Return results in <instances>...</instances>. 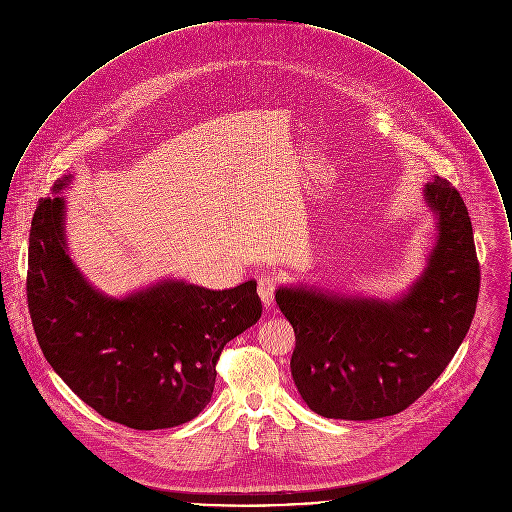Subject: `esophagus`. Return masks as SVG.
<instances>
[{
    "label": "esophagus",
    "mask_w": 512,
    "mask_h": 512,
    "mask_svg": "<svg viewBox=\"0 0 512 512\" xmlns=\"http://www.w3.org/2000/svg\"><path fill=\"white\" fill-rule=\"evenodd\" d=\"M278 282L280 280L274 274H262L258 278V293H260L264 307H270L274 303V293L278 290Z\"/></svg>",
    "instance_id": "34e87169"
}]
</instances>
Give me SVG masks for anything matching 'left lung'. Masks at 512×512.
Masks as SVG:
<instances>
[{"mask_svg":"<svg viewBox=\"0 0 512 512\" xmlns=\"http://www.w3.org/2000/svg\"><path fill=\"white\" fill-rule=\"evenodd\" d=\"M438 213V244L424 276L396 303L282 288L276 301L292 323V376L319 416L374 420L414 404L449 365L477 307L481 270L459 191L426 185Z\"/></svg>","mask_w":512,"mask_h":512,"instance_id":"obj_1","label":"left lung"}]
</instances>
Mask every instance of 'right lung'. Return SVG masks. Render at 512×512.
Returning a JSON list of instances; mask_svg holds the SVG:
<instances>
[{
    "mask_svg": "<svg viewBox=\"0 0 512 512\" xmlns=\"http://www.w3.org/2000/svg\"><path fill=\"white\" fill-rule=\"evenodd\" d=\"M27 303L49 365L100 416L134 430L199 416L224 345L262 315L254 280L222 292L163 282L126 299L92 290L65 252L61 197L41 199L31 220Z\"/></svg>",
    "mask_w": 512,
    "mask_h": 512,
    "instance_id": "1",
    "label": "right lung"
}]
</instances>
